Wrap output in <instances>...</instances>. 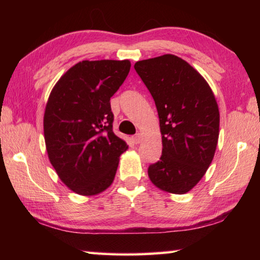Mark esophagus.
Returning a JSON list of instances; mask_svg holds the SVG:
<instances>
[{
    "label": "esophagus",
    "mask_w": 260,
    "mask_h": 260,
    "mask_svg": "<svg viewBox=\"0 0 260 260\" xmlns=\"http://www.w3.org/2000/svg\"><path fill=\"white\" fill-rule=\"evenodd\" d=\"M141 139H142V136H141L140 133L135 134V135L133 136V138H132V140H133V142H134L135 144H139V143L141 142Z\"/></svg>",
    "instance_id": "esophagus-1"
}]
</instances>
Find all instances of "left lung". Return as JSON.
Here are the masks:
<instances>
[{
    "label": "left lung",
    "instance_id": "obj_1",
    "mask_svg": "<svg viewBox=\"0 0 260 260\" xmlns=\"http://www.w3.org/2000/svg\"><path fill=\"white\" fill-rule=\"evenodd\" d=\"M135 71L155 101L161 133L159 160L148 175L161 190L186 193L203 178L219 138V109L205 79L178 56L136 61Z\"/></svg>",
    "mask_w": 260,
    "mask_h": 260
}]
</instances>
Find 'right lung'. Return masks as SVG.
I'll use <instances>...</instances> for the list:
<instances>
[{
  "instance_id": "right-lung-1",
  "label": "right lung",
  "mask_w": 260,
  "mask_h": 260,
  "mask_svg": "<svg viewBox=\"0 0 260 260\" xmlns=\"http://www.w3.org/2000/svg\"><path fill=\"white\" fill-rule=\"evenodd\" d=\"M129 60H82L63 74L48 99L43 131L59 179L79 195L112 183L126 142L113 133L110 99L128 76Z\"/></svg>"
}]
</instances>
